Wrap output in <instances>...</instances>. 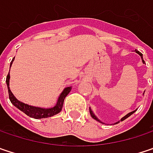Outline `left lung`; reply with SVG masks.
Returning a JSON list of instances; mask_svg holds the SVG:
<instances>
[{
    "label": "left lung",
    "mask_w": 153,
    "mask_h": 153,
    "mask_svg": "<svg viewBox=\"0 0 153 153\" xmlns=\"http://www.w3.org/2000/svg\"><path fill=\"white\" fill-rule=\"evenodd\" d=\"M136 52H137V54H139V55H140V57H141V59H142V61H143V63L145 64V61H144V59H143V54H142L141 52H139L138 51H137V50H136ZM136 110H137V109H136ZM136 110H134V111H131V113H129V114H127V115H126L125 117H123V118H122V119H121V121H123V120H125L126 118L129 117L130 116H131V115H132V114H133V113H134V112H136ZM89 112H90V115H91V117H92L94 118V119H95L96 121H98V122H100V123H102V122H101V121H100V120H99L98 118H97V117H95V116H94V114L93 113V111L91 110V108H89ZM119 123V122H117V123Z\"/></svg>",
    "instance_id": "obj_1"
}]
</instances>
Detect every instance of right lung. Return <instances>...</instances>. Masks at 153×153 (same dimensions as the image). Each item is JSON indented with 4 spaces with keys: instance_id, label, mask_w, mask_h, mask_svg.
Masks as SVG:
<instances>
[{
    "instance_id": "1",
    "label": "right lung",
    "mask_w": 153,
    "mask_h": 153,
    "mask_svg": "<svg viewBox=\"0 0 153 153\" xmlns=\"http://www.w3.org/2000/svg\"><path fill=\"white\" fill-rule=\"evenodd\" d=\"M14 59H15V58L12 59V61L10 63V66H11L12 63L14 61ZM9 79H10V75H9V73H8L7 78H6V83H7V90H8L9 100H10L11 103L14 105L15 107H16L18 109H20L21 111H22L24 114H26L28 117H33L35 118V119L51 117H53L54 115L59 114L61 111V109H62L65 98L66 97V95L69 94V92L72 89L71 87L65 88L63 90L62 93L60 94V95H59V97L58 99V102H57V103H56V105L54 107L50 108H39V107H34V106L25 104V103L22 102L20 101H18L14 96L12 92L10 91V88H9Z\"/></svg>"
}]
</instances>
